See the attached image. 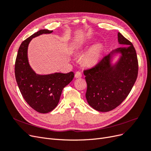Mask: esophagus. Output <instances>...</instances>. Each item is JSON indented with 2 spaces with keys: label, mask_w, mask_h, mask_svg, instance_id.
<instances>
[{
  "label": "esophagus",
  "mask_w": 151,
  "mask_h": 151,
  "mask_svg": "<svg viewBox=\"0 0 151 151\" xmlns=\"http://www.w3.org/2000/svg\"><path fill=\"white\" fill-rule=\"evenodd\" d=\"M81 77H82V74L79 71H77L76 72V74H75L76 78H81Z\"/></svg>",
  "instance_id": "1"
}]
</instances>
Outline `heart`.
<instances>
[{"label":"heart","mask_w":151,"mask_h":151,"mask_svg":"<svg viewBox=\"0 0 151 151\" xmlns=\"http://www.w3.org/2000/svg\"><path fill=\"white\" fill-rule=\"evenodd\" d=\"M88 43H83L79 44L76 48L75 52L80 53L83 52V50L88 47ZM103 52V47L101 44L97 43L93 45L88 50L84 53L82 57V60L84 64L87 66L94 65L99 61L101 57Z\"/></svg>","instance_id":"1"}]
</instances>
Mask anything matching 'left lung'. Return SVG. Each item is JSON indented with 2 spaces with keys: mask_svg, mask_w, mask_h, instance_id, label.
<instances>
[{
  "mask_svg": "<svg viewBox=\"0 0 151 151\" xmlns=\"http://www.w3.org/2000/svg\"><path fill=\"white\" fill-rule=\"evenodd\" d=\"M118 42L125 46L113 50L95 67L84 71L87 101L98 111L107 112L119 106L137 77L138 60L133 45L119 32ZM117 56V60L113 63Z\"/></svg>",
  "mask_w": 151,
  "mask_h": 151,
  "instance_id": "obj_1",
  "label": "left lung"
}]
</instances>
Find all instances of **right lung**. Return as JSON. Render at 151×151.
<instances>
[{"instance_id":"obj_1","label":"right lung","mask_w":151,"mask_h":151,"mask_svg":"<svg viewBox=\"0 0 151 151\" xmlns=\"http://www.w3.org/2000/svg\"><path fill=\"white\" fill-rule=\"evenodd\" d=\"M52 32L41 29L22 42L18 50L15 63L16 80L22 97L32 108L41 113L50 112L57 106L63 89L74 77L73 72L67 74L55 72L38 74L29 65L28 48L31 40Z\"/></svg>"}]
</instances>
